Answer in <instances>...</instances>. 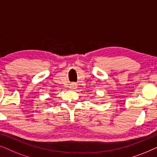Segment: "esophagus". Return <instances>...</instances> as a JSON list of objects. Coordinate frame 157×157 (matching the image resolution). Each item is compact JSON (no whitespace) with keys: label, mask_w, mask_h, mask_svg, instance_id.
Returning <instances> with one entry per match:
<instances>
[{"label":"esophagus","mask_w":157,"mask_h":157,"mask_svg":"<svg viewBox=\"0 0 157 157\" xmlns=\"http://www.w3.org/2000/svg\"><path fill=\"white\" fill-rule=\"evenodd\" d=\"M69 88L71 89H72V90H74V89H76V88H77V84L76 83H71L70 84V86H69Z\"/></svg>","instance_id":"esophagus-1"}]
</instances>
